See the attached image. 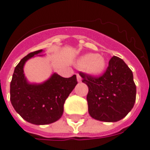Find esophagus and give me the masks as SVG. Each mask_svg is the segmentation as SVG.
Returning <instances> with one entry per match:
<instances>
[{
	"label": "esophagus",
	"mask_w": 150,
	"mask_h": 150,
	"mask_svg": "<svg viewBox=\"0 0 150 150\" xmlns=\"http://www.w3.org/2000/svg\"><path fill=\"white\" fill-rule=\"evenodd\" d=\"M77 80L79 82L81 81V75H79V74H77Z\"/></svg>",
	"instance_id": "esophagus-1"
}]
</instances>
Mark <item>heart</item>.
Returning a JSON list of instances; mask_svg holds the SVG:
<instances>
[{"mask_svg":"<svg viewBox=\"0 0 150 150\" xmlns=\"http://www.w3.org/2000/svg\"><path fill=\"white\" fill-rule=\"evenodd\" d=\"M78 65L80 67L85 66V71L89 74L99 75L102 73L106 68V61L100 55L88 53L79 58Z\"/></svg>","mask_w":150,"mask_h":150,"instance_id":"1","label":"heart"}]
</instances>
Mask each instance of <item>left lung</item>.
Instances as JSON below:
<instances>
[{
  "instance_id": "8db88e82",
  "label": "left lung",
  "mask_w": 150,
  "mask_h": 150,
  "mask_svg": "<svg viewBox=\"0 0 150 150\" xmlns=\"http://www.w3.org/2000/svg\"><path fill=\"white\" fill-rule=\"evenodd\" d=\"M88 87L87 101L91 117L104 122L121 120L135 104L137 87L133 72L117 56H113L102 75L94 76L80 71Z\"/></svg>"
}]
</instances>
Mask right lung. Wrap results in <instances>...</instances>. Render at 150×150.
<instances>
[{
    "mask_svg": "<svg viewBox=\"0 0 150 150\" xmlns=\"http://www.w3.org/2000/svg\"><path fill=\"white\" fill-rule=\"evenodd\" d=\"M42 52H33L17 64L11 82V101L15 110L29 123L36 125L52 124L63 114L64 104L78 84L76 75L63 78L53 74L41 85H30L23 74L26 60Z\"/></svg>",
    "mask_w": 150,
    "mask_h": 150,
    "instance_id": "1",
    "label": "right lung"
}]
</instances>
